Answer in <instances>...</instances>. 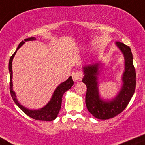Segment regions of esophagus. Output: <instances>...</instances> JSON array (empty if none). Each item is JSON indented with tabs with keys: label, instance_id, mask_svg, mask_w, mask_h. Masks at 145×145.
I'll list each match as a JSON object with an SVG mask.
<instances>
[{
	"label": "esophagus",
	"instance_id": "esophagus-1",
	"mask_svg": "<svg viewBox=\"0 0 145 145\" xmlns=\"http://www.w3.org/2000/svg\"><path fill=\"white\" fill-rule=\"evenodd\" d=\"M71 76H72V78L74 81H77L82 78V74L78 71H74Z\"/></svg>",
	"mask_w": 145,
	"mask_h": 145
}]
</instances>
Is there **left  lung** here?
Instances as JSON below:
<instances>
[{"instance_id": "8db88e82", "label": "left lung", "mask_w": 145, "mask_h": 145, "mask_svg": "<svg viewBox=\"0 0 145 145\" xmlns=\"http://www.w3.org/2000/svg\"><path fill=\"white\" fill-rule=\"evenodd\" d=\"M116 46L122 52L125 60V71L122 76L123 86L117 95L111 100L100 98L97 75L98 63L83 67V83L86 85V105L88 110L95 117L106 120L117 116L126 108L135 93L136 73L133 62V54L129 46L117 41Z\"/></svg>"}]
</instances>
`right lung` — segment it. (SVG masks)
<instances>
[{
    "label": "right lung",
    "instance_id": "add662e5",
    "mask_svg": "<svg viewBox=\"0 0 145 145\" xmlns=\"http://www.w3.org/2000/svg\"><path fill=\"white\" fill-rule=\"evenodd\" d=\"M36 39L34 37L29 38V39H24V41H22L20 45L17 47V50L11 56L9 62V71H10V91L13 100L15 102L16 105L19 106V108L22 109L24 113H25L27 116H30L31 118L36 120H39V121H53L54 119L57 118L58 114H59V110L61 109V105H62V96L64 93L68 90H69L71 86L74 85V81H73L71 76H70L67 81H65L57 87L55 90L54 91L53 95L52 96L51 100L48 102V103L40 109H36V110H32V109H29L23 106L20 102L17 100L16 97L15 93L13 91L12 89V59L17 52V50L20 48L25 42L31 41V40H35Z\"/></svg>",
    "mask_w": 145,
    "mask_h": 145
}]
</instances>
